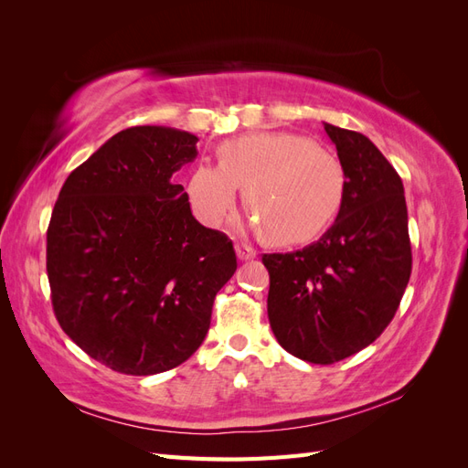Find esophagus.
I'll return each mask as SVG.
<instances>
[{
    "mask_svg": "<svg viewBox=\"0 0 468 468\" xmlns=\"http://www.w3.org/2000/svg\"><path fill=\"white\" fill-rule=\"evenodd\" d=\"M236 256H238L239 261H248V260L256 258L258 251L253 250L251 246H248V244H238V246H236Z\"/></svg>",
    "mask_w": 468,
    "mask_h": 468,
    "instance_id": "1",
    "label": "esophagus"
}]
</instances>
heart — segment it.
Here are the masks:
<instances>
[{
  "instance_id": "1",
  "label": "heart",
  "mask_w": 468,
  "mask_h": 468,
  "mask_svg": "<svg viewBox=\"0 0 468 468\" xmlns=\"http://www.w3.org/2000/svg\"><path fill=\"white\" fill-rule=\"evenodd\" d=\"M244 189L251 224L279 246L306 244L335 220L346 174L334 154L292 133L261 131L226 140L218 164L199 162L187 179L195 217L218 226Z\"/></svg>"
}]
</instances>
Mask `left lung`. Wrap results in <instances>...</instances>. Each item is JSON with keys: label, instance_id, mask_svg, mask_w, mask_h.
Returning a JSON list of instances; mask_svg holds the SVG:
<instances>
[{"label": "left lung", "instance_id": "1", "mask_svg": "<svg viewBox=\"0 0 468 468\" xmlns=\"http://www.w3.org/2000/svg\"><path fill=\"white\" fill-rule=\"evenodd\" d=\"M346 174L342 208L318 242L265 253L267 316L279 346L330 365L385 332L412 273L400 176L369 138L324 122Z\"/></svg>", "mask_w": 468, "mask_h": 468}]
</instances>
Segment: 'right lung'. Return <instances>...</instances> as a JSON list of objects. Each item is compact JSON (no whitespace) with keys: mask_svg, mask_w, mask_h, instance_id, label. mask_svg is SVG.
<instances>
[{"mask_svg":"<svg viewBox=\"0 0 468 468\" xmlns=\"http://www.w3.org/2000/svg\"><path fill=\"white\" fill-rule=\"evenodd\" d=\"M199 138L172 126L111 136L68 176L47 232L54 314L88 356L124 375L174 369L199 349L232 242L193 217L172 179Z\"/></svg>","mask_w":468,"mask_h":468,"instance_id":"right-lung-1","label":"right lung"}]
</instances>
